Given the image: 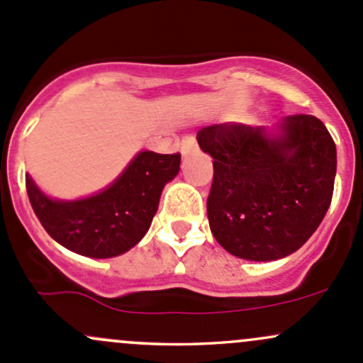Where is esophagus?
Wrapping results in <instances>:
<instances>
[{"label":"esophagus","instance_id":"1","mask_svg":"<svg viewBox=\"0 0 363 363\" xmlns=\"http://www.w3.org/2000/svg\"><path fill=\"white\" fill-rule=\"evenodd\" d=\"M196 150H197V141H196V138H194V136H185V138H183L182 145H180L182 155L186 157V155L194 154V152H196Z\"/></svg>","mask_w":363,"mask_h":363}]
</instances>
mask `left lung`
<instances>
[{"label":"left lung","instance_id":"1","mask_svg":"<svg viewBox=\"0 0 363 363\" xmlns=\"http://www.w3.org/2000/svg\"><path fill=\"white\" fill-rule=\"evenodd\" d=\"M276 129L227 122L197 133L213 157L209 229L239 259L269 262L297 252L330 206L337 154L327 127L290 115Z\"/></svg>","mask_w":363,"mask_h":363}]
</instances>
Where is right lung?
<instances>
[{
  "mask_svg": "<svg viewBox=\"0 0 363 363\" xmlns=\"http://www.w3.org/2000/svg\"><path fill=\"white\" fill-rule=\"evenodd\" d=\"M180 159V154L140 152L110 186L85 199H50L29 174L26 190L48 236L78 255L110 259L138 245L150 229L164 185L178 174Z\"/></svg>",
  "mask_w": 363,
  "mask_h": 363,
  "instance_id": "1",
  "label": "right lung"
}]
</instances>
